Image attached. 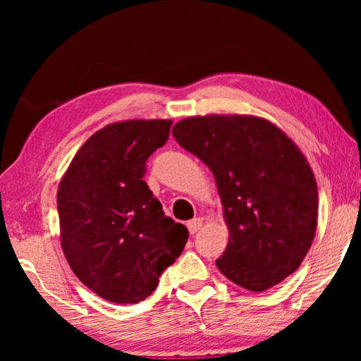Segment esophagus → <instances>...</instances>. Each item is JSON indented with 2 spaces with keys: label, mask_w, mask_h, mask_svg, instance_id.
<instances>
[{
  "label": "esophagus",
  "mask_w": 361,
  "mask_h": 361,
  "mask_svg": "<svg viewBox=\"0 0 361 361\" xmlns=\"http://www.w3.org/2000/svg\"><path fill=\"white\" fill-rule=\"evenodd\" d=\"M202 224H204V221H202V219H192L189 224H187V228H189L190 235H195L197 231L202 228Z\"/></svg>",
  "instance_id": "1"
}]
</instances>
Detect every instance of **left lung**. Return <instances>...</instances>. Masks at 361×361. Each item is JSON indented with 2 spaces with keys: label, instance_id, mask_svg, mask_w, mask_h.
Returning <instances> with one entry per match:
<instances>
[{
  "label": "left lung",
  "instance_id": "1",
  "mask_svg": "<svg viewBox=\"0 0 361 361\" xmlns=\"http://www.w3.org/2000/svg\"><path fill=\"white\" fill-rule=\"evenodd\" d=\"M176 141L209 166L224 205L228 245L216 268L261 293L299 268L317 230L314 172L295 142L259 116L180 120Z\"/></svg>",
  "mask_w": 361,
  "mask_h": 361
}]
</instances>
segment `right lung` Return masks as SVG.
Listing matches in <instances>:
<instances>
[{"label":"right lung","mask_w":361,"mask_h":361,"mask_svg":"<svg viewBox=\"0 0 361 361\" xmlns=\"http://www.w3.org/2000/svg\"><path fill=\"white\" fill-rule=\"evenodd\" d=\"M171 120L111 123L88 137L57 190L63 255L78 279L115 304L152 294L189 231L164 215L142 177Z\"/></svg>","instance_id":"1"}]
</instances>
